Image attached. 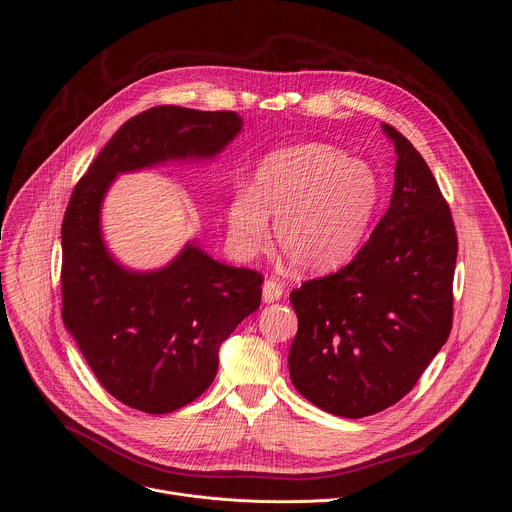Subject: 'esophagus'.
<instances>
[{"instance_id": "1", "label": "esophagus", "mask_w": 512, "mask_h": 512, "mask_svg": "<svg viewBox=\"0 0 512 512\" xmlns=\"http://www.w3.org/2000/svg\"><path fill=\"white\" fill-rule=\"evenodd\" d=\"M284 296V284L280 280H267L263 284V302L265 304H271V302H277Z\"/></svg>"}]
</instances>
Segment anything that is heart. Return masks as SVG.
I'll return each instance as SVG.
<instances>
[{
	"label": "heart",
	"instance_id": "b5f03b06",
	"mask_svg": "<svg viewBox=\"0 0 512 512\" xmlns=\"http://www.w3.org/2000/svg\"><path fill=\"white\" fill-rule=\"evenodd\" d=\"M378 206L371 167L329 145H298L267 155L226 208L228 245L237 257L275 245L304 273H324L347 263L359 249Z\"/></svg>",
	"mask_w": 512,
	"mask_h": 512
}]
</instances>
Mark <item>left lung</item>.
<instances>
[{
	"label": "left lung",
	"mask_w": 512,
	"mask_h": 512,
	"mask_svg": "<svg viewBox=\"0 0 512 512\" xmlns=\"http://www.w3.org/2000/svg\"><path fill=\"white\" fill-rule=\"evenodd\" d=\"M382 128L398 157L388 212L349 265L290 294L298 314L292 384L345 418L376 414L406 396L453 320L457 235L449 204L408 138Z\"/></svg>",
	"instance_id": "left-lung-1"
}]
</instances>
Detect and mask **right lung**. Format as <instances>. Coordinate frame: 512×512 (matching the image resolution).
<instances>
[{
	"label": "right lung",
	"mask_w": 512,
	"mask_h": 512,
	"mask_svg": "<svg viewBox=\"0 0 512 512\" xmlns=\"http://www.w3.org/2000/svg\"><path fill=\"white\" fill-rule=\"evenodd\" d=\"M237 112L157 106L124 122L75 185L63 228V322L98 382L149 414L194 402L214 382L222 341L261 304L263 275L196 243L165 267L130 271L106 249L102 202L118 173L216 157Z\"/></svg>",
	"instance_id": "add662e5"
}]
</instances>
